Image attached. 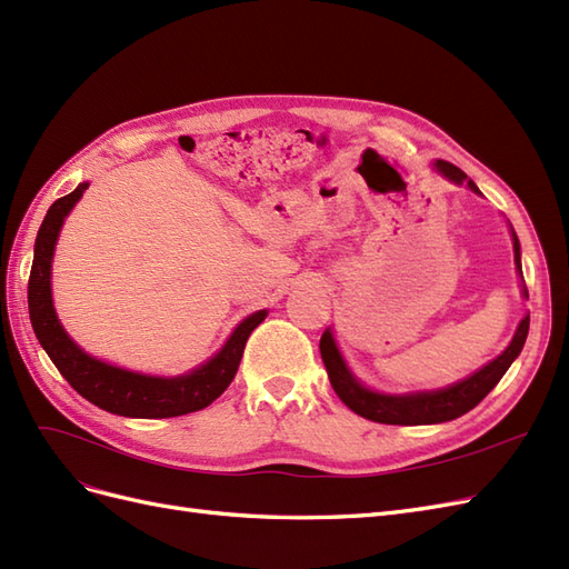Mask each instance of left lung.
I'll return each mask as SVG.
<instances>
[{"instance_id": "8db88e82", "label": "left lung", "mask_w": 569, "mask_h": 569, "mask_svg": "<svg viewBox=\"0 0 569 569\" xmlns=\"http://www.w3.org/2000/svg\"><path fill=\"white\" fill-rule=\"evenodd\" d=\"M437 168L449 180L458 184L468 182L475 192H479L477 184L468 180V176H465L458 166L449 161H437ZM512 239H515V263H518V270L522 272L520 242L515 234ZM527 332H529V316L522 318L518 332H515L510 341V347L496 360H491L489 366L470 375L468 380H462L449 389L422 391V393H410V396H387V393L366 389L349 372V368L343 366L330 332H325L320 339V356L327 368V375H330L332 389L337 391L339 399L356 412V416L372 422H382V425H437V422H449L465 416V412L472 410L498 382H501V377L506 375L512 360L520 356Z\"/></svg>"}]
</instances>
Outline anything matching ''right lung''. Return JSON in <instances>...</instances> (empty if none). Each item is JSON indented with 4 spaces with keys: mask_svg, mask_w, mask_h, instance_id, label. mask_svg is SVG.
Segmentation results:
<instances>
[{
    "mask_svg": "<svg viewBox=\"0 0 569 569\" xmlns=\"http://www.w3.org/2000/svg\"><path fill=\"white\" fill-rule=\"evenodd\" d=\"M88 182L78 184L71 194L57 199L49 206L36 239V258L28 280V308L30 322L42 349L51 358V363L66 377L82 399L99 406L101 410L116 412L126 418H178L187 412L211 406L218 396L234 380L239 360H242L249 335L263 322L266 311L249 316L237 327L222 351L211 358L199 370L163 380V377H147L113 368L109 363L84 353L76 347V341L63 332L57 320L54 306H51L49 270L54 244L61 230V222L73 209V203L82 197Z\"/></svg>",
    "mask_w": 569,
    "mask_h": 569,
    "instance_id": "right-lung-1",
    "label": "right lung"
}]
</instances>
